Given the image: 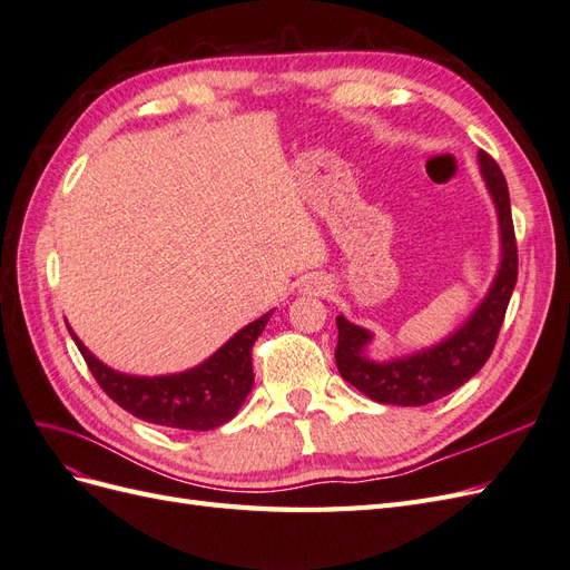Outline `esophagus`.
Instances as JSON below:
<instances>
[{
    "label": "esophagus",
    "mask_w": 570,
    "mask_h": 570,
    "mask_svg": "<svg viewBox=\"0 0 570 570\" xmlns=\"http://www.w3.org/2000/svg\"><path fill=\"white\" fill-rule=\"evenodd\" d=\"M304 295L308 297H325L327 292H331V281L323 278V275H314V278H308L302 287Z\"/></svg>",
    "instance_id": "esophagus-1"
}]
</instances>
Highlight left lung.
Returning <instances> with one entry per match:
<instances>
[{
  "mask_svg": "<svg viewBox=\"0 0 570 570\" xmlns=\"http://www.w3.org/2000/svg\"><path fill=\"white\" fill-rule=\"evenodd\" d=\"M478 164L497 209L502 258H499V268L485 299L475 306L469 321L433 347L409 356L373 361L366 354L373 333L350 323L344 316L335 318L337 371L344 381L377 404L423 406L438 402L444 394L469 383L485 366L494 350L499 327L504 323L511 292L515 287V275H519V254H515L519 249H515L509 187L502 168L482 149L478 151Z\"/></svg>",
  "mask_w": 570,
  "mask_h": 570,
  "instance_id": "obj_1",
  "label": "left lung"
}]
</instances>
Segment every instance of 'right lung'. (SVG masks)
<instances>
[{
	"label": "right lung",
	"mask_w": 570,
	"mask_h": 570,
	"mask_svg": "<svg viewBox=\"0 0 570 570\" xmlns=\"http://www.w3.org/2000/svg\"><path fill=\"white\" fill-rule=\"evenodd\" d=\"M271 314L273 312L245 325L199 366L154 377L109 368L85 347L71 327L68 333L99 387L135 419L178 430H214L228 423L252 392V347L256 337L264 333Z\"/></svg>",
	"instance_id": "right-lung-1"
}]
</instances>
